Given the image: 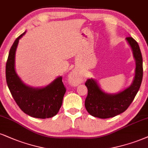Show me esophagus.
Here are the masks:
<instances>
[{
  "mask_svg": "<svg viewBox=\"0 0 148 148\" xmlns=\"http://www.w3.org/2000/svg\"><path fill=\"white\" fill-rule=\"evenodd\" d=\"M69 80L73 85L77 86L79 83H81L82 77L79 74H78V73L75 71H72L69 74Z\"/></svg>",
  "mask_w": 148,
  "mask_h": 148,
  "instance_id": "1",
  "label": "esophagus"
}]
</instances>
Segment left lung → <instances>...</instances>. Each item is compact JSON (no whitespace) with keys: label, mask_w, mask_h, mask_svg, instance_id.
Returning <instances> with one entry per match:
<instances>
[{"label":"left lung","mask_w":148,"mask_h":148,"mask_svg":"<svg viewBox=\"0 0 148 148\" xmlns=\"http://www.w3.org/2000/svg\"><path fill=\"white\" fill-rule=\"evenodd\" d=\"M132 49L136 63L135 75L129 87L115 94L105 92L96 79H88L85 85L88 95L85 107L90 115L100 119L113 117L123 112L131 104L141 86L143 79V58L138 43L132 37L125 38Z\"/></svg>","instance_id":"obj_1"}]
</instances>
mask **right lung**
I'll return each instance as SVG.
<instances>
[{
  "label": "right lung",
  "instance_id": "right-lung-1",
  "mask_svg": "<svg viewBox=\"0 0 148 148\" xmlns=\"http://www.w3.org/2000/svg\"><path fill=\"white\" fill-rule=\"evenodd\" d=\"M26 32L14 41L6 63V81L16 103L25 114L39 119L50 118L58 114L62 104L66 88L60 76L49 85L34 88L25 84L15 70V56L19 40Z\"/></svg>",
  "mask_w": 148,
  "mask_h": 148
}]
</instances>
